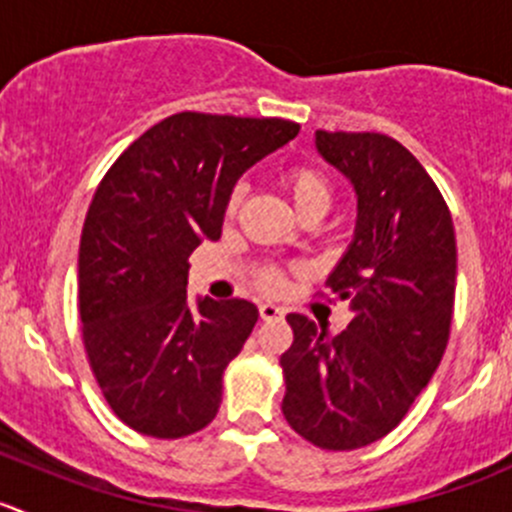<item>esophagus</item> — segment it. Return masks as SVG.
I'll return each instance as SVG.
<instances>
[{
	"label": "esophagus",
	"instance_id": "obj_1",
	"mask_svg": "<svg viewBox=\"0 0 512 512\" xmlns=\"http://www.w3.org/2000/svg\"><path fill=\"white\" fill-rule=\"evenodd\" d=\"M285 317V309L277 307V304H260V319L262 322H277V319Z\"/></svg>",
	"mask_w": 512,
	"mask_h": 512
}]
</instances>
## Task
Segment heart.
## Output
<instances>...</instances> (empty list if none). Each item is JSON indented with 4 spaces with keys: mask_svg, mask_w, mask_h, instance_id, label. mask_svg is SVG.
<instances>
[{
    "mask_svg": "<svg viewBox=\"0 0 512 512\" xmlns=\"http://www.w3.org/2000/svg\"><path fill=\"white\" fill-rule=\"evenodd\" d=\"M282 183H285L289 200H292V205L297 208L299 215H309V213L324 215L334 200L332 180H329L327 173L319 170L317 165H309V163L289 165L285 175H282ZM240 200H242V190L235 188L225 203L227 218H232V215L237 213ZM252 282H255V287L262 289V292L277 294L282 287H285V275H282L275 265H260L255 267V272H252Z\"/></svg>",
    "mask_w": 512,
    "mask_h": 512,
    "instance_id": "heart-1",
    "label": "heart"
}]
</instances>
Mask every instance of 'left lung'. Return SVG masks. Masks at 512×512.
Masks as SVG:
<instances>
[{
  "instance_id": "1",
  "label": "left lung",
  "mask_w": 512,
  "mask_h": 512,
  "mask_svg": "<svg viewBox=\"0 0 512 512\" xmlns=\"http://www.w3.org/2000/svg\"><path fill=\"white\" fill-rule=\"evenodd\" d=\"M352 180L354 242L327 287L354 319L337 337L289 314L282 414L312 446L354 451L394 431L441 364L456 299L451 210L423 165L384 133L317 131Z\"/></svg>"
}]
</instances>
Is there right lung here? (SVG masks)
Masks as SVG:
<instances>
[{
	"label": "right lung",
	"mask_w": 512,
	"mask_h": 512,
	"mask_svg": "<svg viewBox=\"0 0 512 512\" xmlns=\"http://www.w3.org/2000/svg\"><path fill=\"white\" fill-rule=\"evenodd\" d=\"M299 133L285 118L183 111L133 141L98 183L79 247L84 349L133 431L183 438L213 421L223 374L257 322L245 299L188 307V257L223 232L242 173Z\"/></svg>",
	"instance_id": "obj_1"
}]
</instances>
